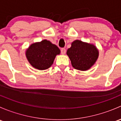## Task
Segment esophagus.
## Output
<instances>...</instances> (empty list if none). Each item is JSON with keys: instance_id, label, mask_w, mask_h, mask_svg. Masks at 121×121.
Returning a JSON list of instances; mask_svg holds the SVG:
<instances>
[{"instance_id": "1", "label": "esophagus", "mask_w": 121, "mask_h": 121, "mask_svg": "<svg viewBox=\"0 0 121 121\" xmlns=\"http://www.w3.org/2000/svg\"><path fill=\"white\" fill-rule=\"evenodd\" d=\"M65 52H66V50H65V48H61V53L62 54H65Z\"/></svg>"}]
</instances>
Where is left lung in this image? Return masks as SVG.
Here are the masks:
<instances>
[{
    "mask_svg": "<svg viewBox=\"0 0 121 121\" xmlns=\"http://www.w3.org/2000/svg\"><path fill=\"white\" fill-rule=\"evenodd\" d=\"M67 54L75 69L86 71L95 63L98 57V52L94 45L75 40L71 47L67 50Z\"/></svg>",
    "mask_w": 121,
    "mask_h": 121,
    "instance_id": "left-lung-1",
    "label": "left lung"
}]
</instances>
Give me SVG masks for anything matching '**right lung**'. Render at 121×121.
Returning a JSON list of instances; mask_svg holds the SVG:
<instances>
[{"label":"right lung","mask_w":121,"mask_h":121,"mask_svg":"<svg viewBox=\"0 0 121 121\" xmlns=\"http://www.w3.org/2000/svg\"><path fill=\"white\" fill-rule=\"evenodd\" d=\"M60 53V50L57 46L44 40L31 44L27 50L26 57L33 67L44 70L53 64L56 55Z\"/></svg>","instance_id":"add662e5"}]
</instances>
